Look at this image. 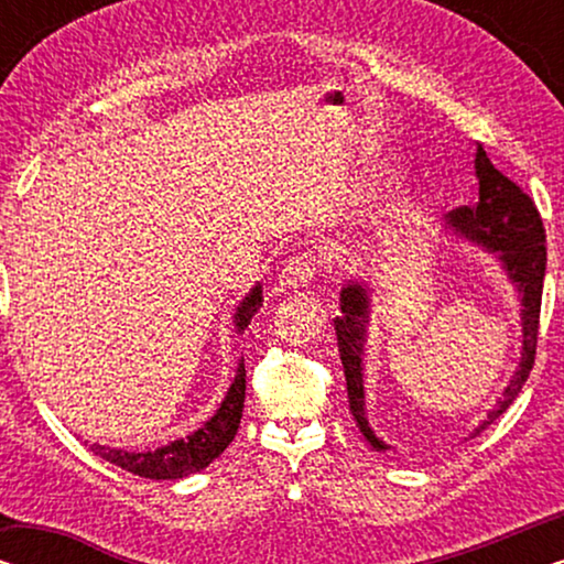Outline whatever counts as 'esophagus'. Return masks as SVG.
<instances>
[{
  "label": "esophagus",
  "mask_w": 564,
  "mask_h": 564,
  "mask_svg": "<svg viewBox=\"0 0 564 564\" xmlns=\"http://www.w3.org/2000/svg\"><path fill=\"white\" fill-rule=\"evenodd\" d=\"M315 272V257L313 253H300V257H290L288 264L282 269V284L288 288H305L313 280Z\"/></svg>",
  "instance_id": "34e87169"
}]
</instances>
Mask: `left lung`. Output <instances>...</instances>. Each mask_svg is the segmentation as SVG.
<instances>
[{
	"instance_id": "1",
	"label": "left lung",
	"mask_w": 564,
	"mask_h": 564,
	"mask_svg": "<svg viewBox=\"0 0 564 564\" xmlns=\"http://www.w3.org/2000/svg\"><path fill=\"white\" fill-rule=\"evenodd\" d=\"M475 174L480 192H477V205H462L452 210V226L473 241L482 243L485 249L498 251L508 276L516 282L521 292V326H523V351L519 369H516L511 384H508L503 398L492 408L475 434L490 426L506 408L519 398L527 377L534 367L536 338H539V313H542V288L546 269V246H544V223L539 215L534 199L523 192L519 184L508 180L490 164L488 153L477 145L475 153ZM369 313V295L361 284H346L341 290V315L334 321L338 336V351H341V365L346 375V392H349L351 413L357 419L361 434L377 452L388 449V444L375 436L365 419V388H361V346H365V323Z\"/></svg>"
}]
</instances>
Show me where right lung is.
I'll return each mask as SVG.
<instances>
[{"label":"right lung","instance_id":"1","mask_svg":"<svg viewBox=\"0 0 564 564\" xmlns=\"http://www.w3.org/2000/svg\"><path fill=\"white\" fill-rule=\"evenodd\" d=\"M261 307V288H253L251 295L243 300L241 307L236 311V328L243 330L249 326L253 315ZM243 398H246V367L243 361L238 365L236 380L230 384L226 400H223L218 413L197 429L195 434L187 438H176V442L161 446L156 452H126V449H110V446L91 444V452L99 457L126 469V473L151 477V480H180L192 473L205 469L215 457L226 452V446L234 442L238 423H241L243 413Z\"/></svg>","mask_w":564,"mask_h":564}]
</instances>
